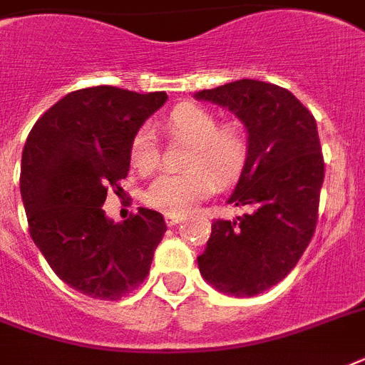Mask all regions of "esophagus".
Listing matches in <instances>:
<instances>
[{
	"mask_svg": "<svg viewBox=\"0 0 365 365\" xmlns=\"http://www.w3.org/2000/svg\"><path fill=\"white\" fill-rule=\"evenodd\" d=\"M165 220H166V225H176V223L183 222L185 216H183V214H165Z\"/></svg>",
	"mask_w": 365,
	"mask_h": 365,
	"instance_id": "1",
	"label": "esophagus"
}]
</instances>
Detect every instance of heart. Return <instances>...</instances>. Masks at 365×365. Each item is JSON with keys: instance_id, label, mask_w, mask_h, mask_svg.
Segmentation results:
<instances>
[{"instance_id": "b5f03b06", "label": "heart", "mask_w": 365, "mask_h": 365, "mask_svg": "<svg viewBox=\"0 0 365 365\" xmlns=\"http://www.w3.org/2000/svg\"><path fill=\"white\" fill-rule=\"evenodd\" d=\"M166 130L174 140L187 143L183 166L187 170L163 174L148 187L143 199L166 214H187L208 199L217 185H229L239 176L248 155V136L239 121L217 123L206 108L182 104L168 113ZM132 166L151 174L160 163V149L151 126H140L130 140Z\"/></svg>"}]
</instances>
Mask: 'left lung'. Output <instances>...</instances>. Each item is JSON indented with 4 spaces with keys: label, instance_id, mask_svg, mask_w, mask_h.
I'll use <instances>...</instances> for the list:
<instances>
[{
    "label": "left lung",
    "instance_id": "left-lung-1",
    "mask_svg": "<svg viewBox=\"0 0 365 365\" xmlns=\"http://www.w3.org/2000/svg\"><path fill=\"white\" fill-rule=\"evenodd\" d=\"M195 96L229 108L248 132L246 163L227 200L244 214L212 223L197 263L220 292L254 297L286 278L317 229L324 182L317 121L289 91L255 79Z\"/></svg>",
    "mask_w": 365,
    "mask_h": 365
}]
</instances>
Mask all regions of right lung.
<instances>
[{
    "instance_id": "obj_1",
    "label": "right lung",
    "mask_w": 365,
    "mask_h": 365,
    "mask_svg": "<svg viewBox=\"0 0 365 365\" xmlns=\"http://www.w3.org/2000/svg\"><path fill=\"white\" fill-rule=\"evenodd\" d=\"M166 102L100 85L66 94L28 134L20 195L28 231L60 280L94 299L117 301L149 274L163 240V214L140 208L113 223L102 206L123 191L134 132Z\"/></svg>"
}]
</instances>
